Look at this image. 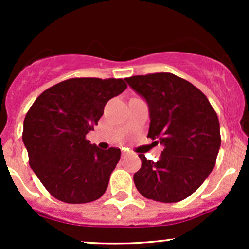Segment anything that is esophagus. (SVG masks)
Returning <instances> with one entry per match:
<instances>
[{
	"label": "esophagus",
	"instance_id": "34e87169",
	"mask_svg": "<svg viewBox=\"0 0 249 249\" xmlns=\"http://www.w3.org/2000/svg\"><path fill=\"white\" fill-rule=\"evenodd\" d=\"M127 154H130V151H127V150H124L122 152V157H126Z\"/></svg>",
	"mask_w": 249,
	"mask_h": 249
}]
</instances>
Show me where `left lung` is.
Instances as JSON below:
<instances>
[{"label": "left lung", "mask_w": 249, "mask_h": 249, "mask_svg": "<svg viewBox=\"0 0 249 249\" xmlns=\"http://www.w3.org/2000/svg\"><path fill=\"white\" fill-rule=\"evenodd\" d=\"M125 81L150 107L147 137L164 145L156 162L139 154L142 167L134 173V185L154 201H181L201 186L215 165L221 144L216 112L198 88L171 72Z\"/></svg>", "instance_id": "obj_1"}]
</instances>
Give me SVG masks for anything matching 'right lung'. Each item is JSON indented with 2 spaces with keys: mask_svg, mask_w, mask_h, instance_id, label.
Instances as JSON below:
<instances>
[{
  "mask_svg": "<svg viewBox=\"0 0 249 249\" xmlns=\"http://www.w3.org/2000/svg\"><path fill=\"white\" fill-rule=\"evenodd\" d=\"M126 88L122 78H70L43 91L31 105L22 138L30 167L53 198L85 204L105 193L121 150H101L87 133L98 125L105 104Z\"/></svg>",
  "mask_w": 249,
  "mask_h": 249,
  "instance_id": "right-lung-1",
  "label": "right lung"
}]
</instances>
